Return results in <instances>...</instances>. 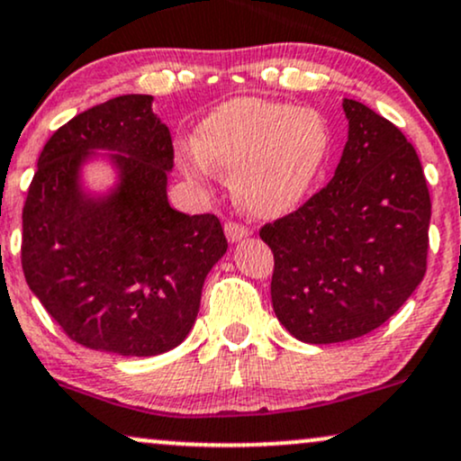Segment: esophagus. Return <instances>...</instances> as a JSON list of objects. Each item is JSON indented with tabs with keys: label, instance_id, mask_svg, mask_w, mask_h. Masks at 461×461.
Returning <instances> with one entry per match:
<instances>
[{
	"label": "esophagus",
	"instance_id": "1",
	"mask_svg": "<svg viewBox=\"0 0 461 461\" xmlns=\"http://www.w3.org/2000/svg\"><path fill=\"white\" fill-rule=\"evenodd\" d=\"M250 234L249 227H244L242 223H236V221H227L225 223V236L230 242H238L242 238H247Z\"/></svg>",
	"mask_w": 461,
	"mask_h": 461
}]
</instances>
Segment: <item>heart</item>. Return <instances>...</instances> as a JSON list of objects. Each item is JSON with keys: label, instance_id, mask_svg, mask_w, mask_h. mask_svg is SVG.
I'll return each instance as SVG.
<instances>
[{"label": "heart", "instance_id": "1", "mask_svg": "<svg viewBox=\"0 0 461 461\" xmlns=\"http://www.w3.org/2000/svg\"><path fill=\"white\" fill-rule=\"evenodd\" d=\"M330 150V125L317 110L238 97L202 121L195 149H185L180 161L194 174L211 167L231 174L238 206L253 217L276 219L311 195Z\"/></svg>", "mask_w": 461, "mask_h": 461}]
</instances>
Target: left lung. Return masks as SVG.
Returning a JSON list of instances; mask_svg holds the SVG:
<instances>
[{"mask_svg": "<svg viewBox=\"0 0 461 461\" xmlns=\"http://www.w3.org/2000/svg\"><path fill=\"white\" fill-rule=\"evenodd\" d=\"M342 108L348 138L334 178L259 230L274 253V312L311 345L376 330L428 267L432 202L417 150L364 104L345 100Z\"/></svg>", "mask_w": 461, "mask_h": 461, "instance_id": "8db88e82", "label": "left lung"}]
</instances>
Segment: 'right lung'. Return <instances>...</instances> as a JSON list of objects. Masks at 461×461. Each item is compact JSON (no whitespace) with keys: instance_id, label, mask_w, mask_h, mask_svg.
<instances>
[{"instance_id":"obj_1","label":"right lung","mask_w":461,"mask_h":461,"mask_svg":"<svg viewBox=\"0 0 461 461\" xmlns=\"http://www.w3.org/2000/svg\"><path fill=\"white\" fill-rule=\"evenodd\" d=\"M150 95H121L52 133L23 206L21 264L33 295L74 342L150 357L194 328L206 274L227 240L214 214L174 211L170 130ZM110 149L120 185L91 198L79 167Z\"/></svg>"}]
</instances>
